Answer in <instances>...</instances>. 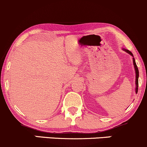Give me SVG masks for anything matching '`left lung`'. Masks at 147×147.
<instances>
[{"mask_svg":"<svg viewBox=\"0 0 147 147\" xmlns=\"http://www.w3.org/2000/svg\"><path fill=\"white\" fill-rule=\"evenodd\" d=\"M124 51H125L126 53H127L128 54H130L131 56L133 57V55L132 53H131L130 50H125V49H123ZM133 59V64H134V67H135V85H136V87H135V92L137 93V91H138V78H139V70H138V68L137 67V64L136 62H135V58H132Z\"/></svg>","mask_w":147,"mask_h":147,"instance_id":"8db88e82","label":"left lung"}]
</instances>
